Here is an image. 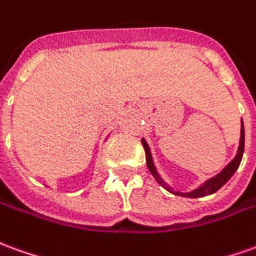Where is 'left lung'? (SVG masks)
Returning a JSON list of instances; mask_svg holds the SVG:
<instances>
[{
	"instance_id": "obj_1",
	"label": "left lung",
	"mask_w": 256,
	"mask_h": 256,
	"mask_svg": "<svg viewBox=\"0 0 256 256\" xmlns=\"http://www.w3.org/2000/svg\"><path fill=\"white\" fill-rule=\"evenodd\" d=\"M246 134H244V124H242V120H241V134H240V146H238V150H237V154H236V156L234 159L228 164V165L223 168V170L219 172L216 176L214 178H210L209 180H206L205 183H202L201 186H198L196 188L191 191H178V190H173L169 184L166 183L164 178H160V174L156 170V168H155V164H154V159H152V154H151V150H150V146L146 144V141L142 138L141 142H142V146H144V150H146V166H148V169L150 172L152 173V176L155 178V180L158 182L165 190H168L172 194H176V196H186V198H201V196H210V194H214L216 191L219 190L220 187H223L224 184L228 183L230 178L233 176L236 170L238 169V166H240L241 159H242V154H244V141H246V137H244Z\"/></svg>"
}]
</instances>
